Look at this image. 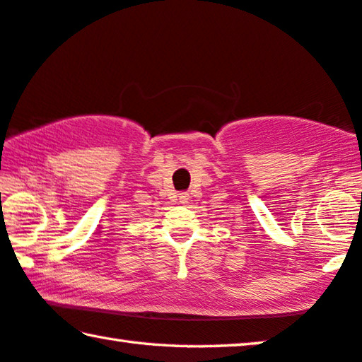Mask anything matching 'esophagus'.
Returning <instances> with one entry per match:
<instances>
[{"label": "esophagus", "instance_id": "esophagus-1", "mask_svg": "<svg viewBox=\"0 0 362 362\" xmlns=\"http://www.w3.org/2000/svg\"><path fill=\"white\" fill-rule=\"evenodd\" d=\"M188 199H189V194L188 193H179V196H177V201H179L180 204L188 202Z\"/></svg>", "mask_w": 362, "mask_h": 362}]
</instances>
